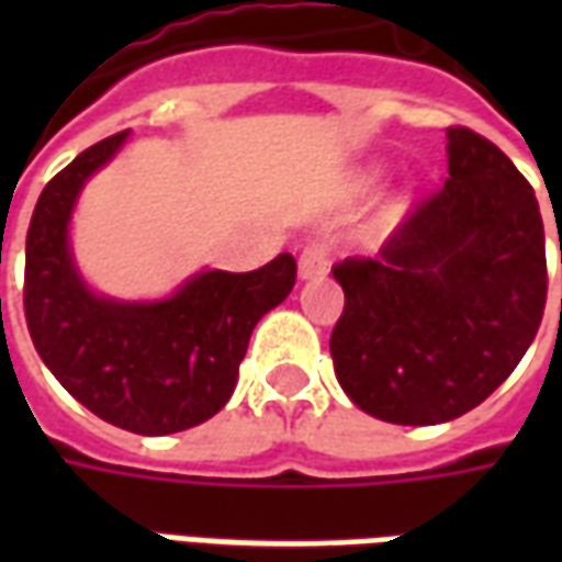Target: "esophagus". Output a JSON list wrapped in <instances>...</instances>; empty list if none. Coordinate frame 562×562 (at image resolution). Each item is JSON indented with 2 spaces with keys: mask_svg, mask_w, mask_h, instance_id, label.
Instances as JSON below:
<instances>
[{
  "mask_svg": "<svg viewBox=\"0 0 562 562\" xmlns=\"http://www.w3.org/2000/svg\"><path fill=\"white\" fill-rule=\"evenodd\" d=\"M325 273H328V244L325 240H310L301 258H297V277L301 280H318Z\"/></svg>",
  "mask_w": 562,
  "mask_h": 562,
  "instance_id": "esophagus-1",
  "label": "esophagus"
}]
</instances>
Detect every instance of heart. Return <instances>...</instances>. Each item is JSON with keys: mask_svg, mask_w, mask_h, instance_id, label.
<instances>
[{"mask_svg": "<svg viewBox=\"0 0 562 562\" xmlns=\"http://www.w3.org/2000/svg\"><path fill=\"white\" fill-rule=\"evenodd\" d=\"M385 173V168H373V171H367L361 180H358V192H367V189H373L379 183V177Z\"/></svg>", "mask_w": 562, "mask_h": 562, "instance_id": "obj_1", "label": "heart"}]
</instances>
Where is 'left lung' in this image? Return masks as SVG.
Masks as SVG:
<instances>
[{
  "label": "left lung",
  "instance_id": "obj_1",
  "mask_svg": "<svg viewBox=\"0 0 562 562\" xmlns=\"http://www.w3.org/2000/svg\"><path fill=\"white\" fill-rule=\"evenodd\" d=\"M446 138V186L376 258L334 268L346 294L330 334L334 373L358 409L391 424H446L475 409L542 325L548 270L532 186L470 128Z\"/></svg>",
  "mask_w": 562,
  "mask_h": 562
}]
</instances>
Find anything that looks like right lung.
<instances>
[{
  "label": "right lung",
  "mask_w": 562,
  "mask_h": 562,
  "mask_svg": "<svg viewBox=\"0 0 562 562\" xmlns=\"http://www.w3.org/2000/svg\"><path fill=\"white\" fill-rule=\"evenodd\" d=\"M128 132L83 149L44 186L26 234L23 306L32 342L59 385L90 413L140 436L207 422L228 403L258 318L294 285L292 252L249 273L198 270L159 301L92 292L71 252L83 186Z\"/></svg>",
  "instance_id": "1"
}]
</instances>
